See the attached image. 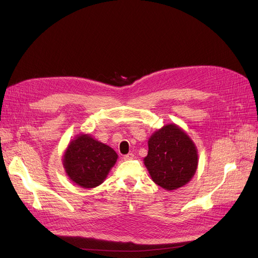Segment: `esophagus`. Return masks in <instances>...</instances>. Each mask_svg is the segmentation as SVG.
<instances>
[{
    "mask_svg": "<svg viewBox=\"0 0 258 258\" xmlns=\"http://www.w3.org/2000/svg\"><path fill=\"white\" fill-rule=\"evenodd\" d=\"M133 158H135V154L133 153H128V154H126V156H123V160H126V161L132 160Z\"/></svg>",
    "mask_w": 258,
    "mask_h": 258,
    "instance_id": "obj_1",
    "label": "esophagus"
}]
</instances>
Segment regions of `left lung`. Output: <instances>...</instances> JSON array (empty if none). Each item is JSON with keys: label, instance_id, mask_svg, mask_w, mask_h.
<instances>
[{"label": "left lung", "instance_id": "8db88e82", "mask_svg": "<svg viewBox=\"0 0 258 258\" xmlns=\"http://www.w3.org/2000/svg\"><path fill=\"white\" fill-rule=\"evenodd\" d=\"M144 164L152 181L167 190L187 184L198 167V151L180 127L169 123L157 130L148 141Z\"/></svg>", "mask_w": 258, "mask_h": 258}]
</instances>
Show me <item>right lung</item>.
<instances>
[{"instance_id": "add662e5", "label": "right lung", "mask_w": 258, "mask_h": 258, "mask_svg": "<svg viewBox=\"0 0 258 258\" xmlns=\"http://www.w3.org/2000/svg\"><path fill=\"white\" fill-rule=\"evenodd\" d=\"M117 153L89 135L72 141L64 152L63 166L69 178L84 188L98 186L114 166Z\"/></svg>"}]
</instances>
